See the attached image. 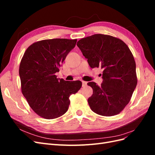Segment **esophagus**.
<instances>
[{
    "mask_svg": "<svg viewBox=\"0 0 155 155\" xmlns=\"http://www.w3.org/2000/svg\"><path fill=\"white\" fill-rule=\"evenodd\" d=\"M87 85V81H82V86L84 87H86Z\"/></svg>",
    "mask_w": 155,
    "mask_h": 155,
    "instance_id": "obj_1",
    "label": "esophagus"
}]
</instances>
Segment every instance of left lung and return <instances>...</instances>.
I'll list each match as a JSON object with an SVG mask.
<instances>
[{"label":"left lung","instance_id":"1","mask_svg":"<svg viewBox=\"0 0 155 155\" xmlns=\"http://www.w3.org/2000/svg\"><path fill=\"white\" fill-rule=\"evenodd\" d=\"M77 46L91 68H101L103 83L87 85L93 89L88 99L91 110L104 116L119 114L129 104L137 85L136 63L124 42L109 35L94 34L78 41Z\"/></svg>","mask_w":155,"mask_h":155}]
</instances>
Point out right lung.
Segmentation results:
<instances>
[{
    "mask_svg": "<svg viewBox=\"0 0 155 155\" xmlns=\"http://www.w3.org/2000/svg\"><path fill=\"white\" fill-rule=\"evenodd\" d=\"M77 39H45L31 45L21 61V91L30 107L45 119L63 115L70 105V96L81 88L80 81L58 79L55 74Z\"/></svg>",
    "mask_w": 155,
    "mask_h": 155,
    "instance_id": "add662e5",
    "label": "right lung"
}]
</instances>
